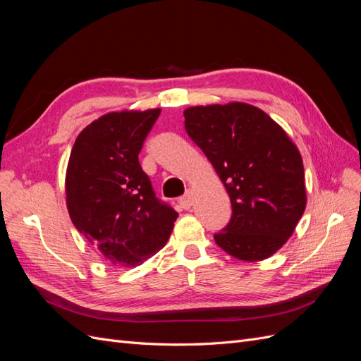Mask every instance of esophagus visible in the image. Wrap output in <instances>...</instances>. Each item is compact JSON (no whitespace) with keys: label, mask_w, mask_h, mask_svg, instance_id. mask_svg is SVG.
Segmentation results:
<instances>
[{"label":"esophagus","mask_w":361,"mask_h":361,"mask_svg":"<svg viewBox=\"0 0 361 361\" xmlns=\"http://www.w3.org/2000/svg\"><path fill=\"white\" fill-rule=\"evenodd\" d=\"M179 204L182 209H190V207L192 206V191H187V194L182 195V197L179 199Z\"/></svg>","instance_id":"1"}]
</instances>
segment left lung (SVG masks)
I'll use <instances>...</instances> for the list:
<instances>
[{"instance_id":"obj_1","label":"left lung","mask_w":361,"mask_h":361,"mask_svg":"<svg viewBox=\"0 0 361 361\" xmlns=\"http://www.w3.org/2000/svg\"><path fill=\"white\" fill-rule=\"evenodd\" d=\"M183 117L231 197L232 218L215 243L245 262L268 259L292 236L307 203L298 147L245 102L190 106Z\"/></svg>"}]
</instances>
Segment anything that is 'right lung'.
Masks as SVG:
<instances>
[{"mask_svg":"<svg viewBox=\"0 0 361 361\" xmlns=\"http://www.w3.org/2000/svg\"><path fill=\"white\" fill-rule=\"evenodd\" d=\"M161 108L111 111L76 137L66 170V206L78 232L108 264L137 267L167 244L178 212L161 203L138 154Z\"/></svg>","mask_w":361,"mask_h":361,"instance_id":"obj_1","label":"right lung"}]
</instances>
